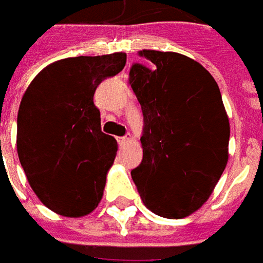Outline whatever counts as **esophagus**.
<instances>
[{
	"mask_svg": "<svg viewBox=\"0 0 263 263\" xmlns=\"http://www.w3.org/2000/svg\"><path fill=\"white\" fill-rule=\"evenodd\" d=\"M131 141V137H121L118 138V143L120 145H126V143Z\"/></svg>",
	"mask_w": 263,
	"mask_h": 263,
	"instance_id": "1",
	"label": "esophagus"
}]
</instances>
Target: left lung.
<instances>
[{
  "label": "left lung",
  "instance_id": "left-lung-1",
  "mask_svg": "<svg viewBox=\"0 0 263 263\" xmlns=\"http://www.w3.org/2000/svg\"><path fill=\"white\" fill-rule=\"evenodd\" d=\"M129 71L142 108L143 158L131 172L152 213L184 218L213 193L228 162L230 121L214 77L176 52L143 49Z\"/></svg>",
  "mask_w": 263,
  "mask_h": 263
}]
</instances>
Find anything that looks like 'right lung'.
<instances>
[{"instance_id":"right-lung-1","label":"right lung","mask_w":263,"mask_h":263,"mask_svg":"<svg viewBox=\"0 0 263 263\" xmlns=\"http://www.w3.org/2000/svg\"><path fill=\"white\" fill-rule=\"evenodd\" d=\"M125 63L122 52L58 60L37 73L22 97L18 158L37 198L58 214L83 217L103 198L118 143L101 132L92 97Z\"/></svg>"}]
</instances>
